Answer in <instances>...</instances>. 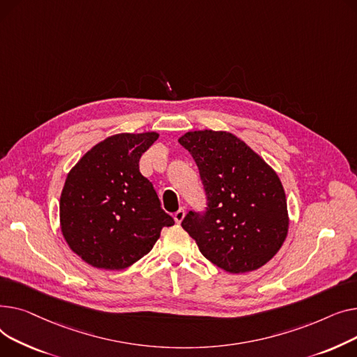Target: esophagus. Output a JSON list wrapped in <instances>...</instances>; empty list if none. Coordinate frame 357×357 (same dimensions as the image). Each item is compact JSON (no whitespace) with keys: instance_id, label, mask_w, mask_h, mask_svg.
I'll return each instance as SVG.
<instances>
[{"instance_id":"34e87169","label":"esophagus","mask_w":357,"mask_h":357,"mask_svg":"<svg viewBox=\"0 0 357 357\" xmlns=\"http://www.w3.org/2000/svg\"><path fill=\"white\" fill-rule=\"evenodd\" d=\"M183 219H184V208L181 207L174 213V220H176V223H181Z\"/></svg>"}]
</instances>
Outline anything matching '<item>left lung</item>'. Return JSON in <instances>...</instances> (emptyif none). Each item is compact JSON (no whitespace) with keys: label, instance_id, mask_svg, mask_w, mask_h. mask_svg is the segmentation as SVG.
<instances>
[{"label":"left lung","instance_id":"left-lung-1","mask_svg":"<svg viewBox=\"0 0 357 357\" xmlns=\"http://www.w3.org/2000/svg\"><path fill=\"white\" fill-rule=\"evenodd\" d=\"M178 142L193 157L206 195L204 211L188 212L183 229L204 258L230 274L265 265L288 232L277 173L234 134L193 131Z\"/></svg>","mask_w":357,"mask_h":357}]
</instances>
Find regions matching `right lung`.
I'll list each match as a JSON object with an SVG mask.
<instances>
[{"label":"right lung","instance_id":"right-lung-1","mask_svg":"<svg viewBox=\"0 0 357 357\" xmlns=\"http://www.w3.org/2000/svg\"><path fill=\"white\" fill-rule=\"evenodd\" d=\"M157 132L118 134L96 144L68 174L60 197L61 234L95 268L123 269L153 249L174 219L161 208L139 158Z\"/></svg>","mask_w":357,"mask_h":357}]
</instances>
